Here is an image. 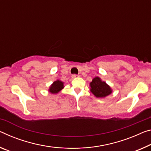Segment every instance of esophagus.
I'll list each match as a JSON object with an SVG mask.
<instances>
[{
  "mask_svg": "<svg viewBox=\"0 0 151 151\" xmlns=\"http://www.w3.org/2000/svg\"><path fill=\"white\" fill-rule=\"evenodd\" d=\"M78 75H72V78H77V77H78Z\"/></svg>",
  "mask_w": 151,
  "mask_h": 151,
  "instance_id": "obj_1",
  "label": "esophagus"
}]
</instances>
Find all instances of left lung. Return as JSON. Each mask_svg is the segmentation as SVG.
Masks as SVG:
<instances>
[{
  "label": "left lung",
  "instance_id": "1",
  "mask_svg": "<svg viewBox=\"0 0 151 151\" xmlns=\"http://www.w3.org/2000/svg\"><path fill=\"white\" fill-rule=\"evenodd\" d=\"M90 91L96 97L103 98L112 93L111 88L106 82L102 81L98 76L95 77L90 83Z\"/></svg>",
  "mask_w": 151,
  "mask_h": 151
}]
</instances>
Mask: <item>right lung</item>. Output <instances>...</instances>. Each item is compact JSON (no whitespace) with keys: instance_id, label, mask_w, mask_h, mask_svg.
<instances>
[{"instance_id":"right-lung-1","label":"right lung","mask_w":151,"mask_h":151,"mask_svg":"<svg viewBox=\"0 0 151 151\" xmlns=\"http://www.w3.org/2000/svg\"><path fill=\"white\" fill-rule=\"evenodd\" d=\"M64 88V83L62 81L57 80L54 81L51 86L50 87L49 91L52 94H56L63 89Z\"/></svg>"}]
</instances>
